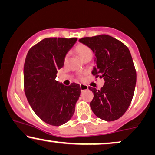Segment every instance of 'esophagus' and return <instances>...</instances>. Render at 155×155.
I'll use <instances>...</instances> for the list:
<instances>
[{
	"instance_id": "1",
	"label": "esophagus",
	"mask_w": 155,
	"mask_h": 155,
	"mask_svg": "<svg viewBox=\"0 0 155 155\" xmlns=\"http://www.w3.org/2000/svg\"><path fill=\"white\" fill-rule=\"evenodd\" d=\"M80 88H81V91H84L88 90V87L87 85H85V84H80Z\"/></svg>"
}]
</instances>
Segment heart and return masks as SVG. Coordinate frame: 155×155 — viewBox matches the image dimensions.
Instances as JSON below:
<instances>
[{
  "instance_id": "b5f03b06",
  "label": "heart",
  "mask_w": 155,
  "mask_h": 155,
  "mask_svg": "<svg viewBox=\"0 0 155 155\" xmlns=\"http://www.w3.org/2000/svg\"><path fill=\"white\" fill-rule=\"evenodd\" d=\"M76 52L78 54V55L81 57V59H84L87 58L88 57H92V51L89 47L84 44H79L76 45L75 47ZM68 60V56H66L64 58V62L66 63Z\"/></svg>"
}]
</instances>
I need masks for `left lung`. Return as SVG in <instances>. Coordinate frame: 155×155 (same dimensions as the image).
Masks as SVG:
<instances>
[{
  "label": "left lung",
  "instance_id": "obj_1",
  "mask_svg": "<svg viewBox=\"0 0 155 155\" xmlns=\"http://www.w3.org/2000/svg\"><path fill=\"white\" fill-rule=\"evenodd\" d=\"M79 41L96 56L92 74L105 81L100 90L88 87L94 96L90 103L91 110L104 120H117L126 112L135 91L137 74L130 50L120 41L107 35Z\"/></svg>",
  "mask_w": 155,
  "mask_h": 155
}]
</instances>
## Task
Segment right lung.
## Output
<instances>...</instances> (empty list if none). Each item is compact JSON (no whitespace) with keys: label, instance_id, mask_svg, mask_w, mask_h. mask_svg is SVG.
Listing matches in <instances>:
<instances>
[{"label":"right lung","instance_id":"add662e5","mask_svg":"<svg viewBox=\"0 0 155 155\" xmlns=\"http://www.w3.org/2000/svg\"><path fill=\"white\" fill-rule=\"evenodd\" d=\"M77 38H45L31 47L24 64L25 94L36 115L47 124L59 126L69 121L81 94L80 86L57 81V70Z\"/></svg>","mask_w":155,"mask_h":155}]
</instances>
